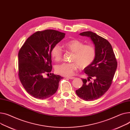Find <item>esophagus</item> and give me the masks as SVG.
I'll return each mask as SVG.
<instances>
[{
	"instance_id": "1",
	"label": "esophagus",
	"mask_w": 130,
	"mask_h": 130,
	"mask_svg": "<svg viewBox=\"0 0 130 130\" xmlns=\"http://www.w3.org/2000/svg\"><path fill=\"white\" fill-rule=\"evenodd\" d=\"M67 78L70 79H74L75 78V77H67Z\"/></svg>"
}]
</instances>
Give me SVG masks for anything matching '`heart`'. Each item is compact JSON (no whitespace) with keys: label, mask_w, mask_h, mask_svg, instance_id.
Returning a JSON list of instances; mask_svg holds the SVG:
<instances>
[{"label":"heart","mask_w":130,"mask_h":130,"mask_svg":"<svg viewBox=\"0 0 130 130\" xmlns=\"http://www.w3.org/2000/svg\"><path fill=\"white\" fill-rule=\"evenodd\" d=\"M64 47L74 53L72 61L74 62L63 63L56 66V72L64 76L73 75L79 66L82 68L88 66L96 56V49L93 45H84L83 42L78 40L67 41L64 44ZM51 55L55 61H59L62 57L61 46L58 44L54 45L51 50Z\"/></svg>","instance_id":"b5f03b06"}]
</instances>
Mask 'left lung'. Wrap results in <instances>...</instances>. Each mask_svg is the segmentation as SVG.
<instances>
[{
  "instance_id": "left-lung-1",
  "label": "left lung",
  "mask_w": 130,
  "mask_h": 130,
  "mask_svg": "<svg viewBox=\"0 0 130 130\" xmlns=\"http://www.w3.org/2000/svg\"><path fill=\"white\" fill-rule=\"evenodd\" d=\"M79 35L89 38L96 49L92 63L84 68L87 79H82V87L76 90L77 95L86 101L97 99L109 89L117 68V62L110 43L95 33L87 31ZM90 79L93 80L89 82Z\"/></svg>"
}]
</instances>
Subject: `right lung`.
I'll use <instances>...</instances> for the list:
<instances>
[{
    "instance_id": "1",
    "label": "right lung",
    "mask_w": 130,
    "mask_h": 130,
    "mask_svg": "<svg viewBox=\"0 0 130 130\" xmlns=\"http://www.w3.org/2000/svg\"><path fill=\"white\" fill-rule=\"evenodd\" d=\"M65 36L64 33L53 30L38 31L28 38L20 50L19 79L25 90L32 97L47 99L57 90L63 77L51 74L45 78L43 74L51 72V50Z\"/></svg>"
}]
</instances>
